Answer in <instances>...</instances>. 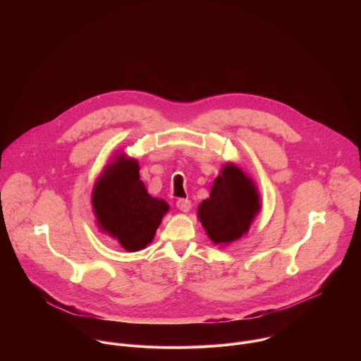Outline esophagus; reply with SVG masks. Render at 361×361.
<instances>
[{
	"mask_svg": "<svg viewBox=\"0 0 361 361\" xmlns=\"http://www.w3.org/2000/svg\"><path fill=\"white\" fill-rule=\"evenodd\" d=\"M177 209L181 212V213H188L191 210V201L190 200H184V198H180L177 201Z\"/></svg>",
	"mask_w": 361,
	"mask_h": 361,
	"instance_id": "1",
	"label": "esophagus"
}]
</instances>
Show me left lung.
<instances>
[{
  "mask_svg": "<svg viewBox=\"0 0 361 361\" xmlns=\"http://www.w3.org/2000/svg\"><path fill=\"white\" fill-rule=\"evenodd\" d=\"M260 210L262 200L254 180L235 164L226 163L210 197L198 205L197 216L214 244L227 245L248 233Z\"/></svg>",
  "mask_w": 361,
  "mask_h": 361,
  "instance_id": "1",
  "label": "left lung"
}]
</instances>
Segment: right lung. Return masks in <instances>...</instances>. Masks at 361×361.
<instances>
[{"mask_svg": "<svg viewBox=\"0 0 361 361\" xmlns=\"http://www.w3.org/2000/svg\"><path fill=\"white\" fill-rule=\"evenodd\" d=\"M99 231L116 238L130 252L145 248L156 235L170 205L151 197L140 180V166L124 152L114 156L97 178L91 192Z\"/></svg>", "mask_w": 361, "mask_h": 361, "instance_id": "1", "label": "right lung"}]
</instances>
